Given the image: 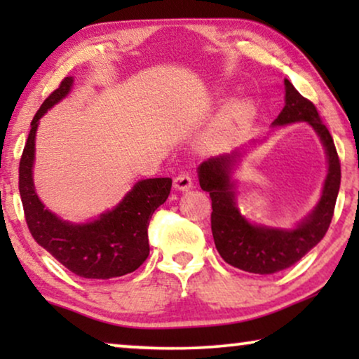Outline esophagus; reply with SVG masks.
Returning a JSON list of instances; mask_svg holds the SVG:
<instances>
[{"instance_id": "obj_1", "label": "esophagus", "mask_w": 359, "mask_h": 359, "mask_svg": "<svg viewBox=\"0 0 359 359\" xmlns=\"http://www.w3.org/2000/svg\"><path fill=\"white\" fill-rule=\"evenodd\" d=\"M194 181H193V176H191L189 173H186V171H183V173L176 175L175 176V188L180 189V191H188L193 188Z\"/></svg>"}]
</instances>
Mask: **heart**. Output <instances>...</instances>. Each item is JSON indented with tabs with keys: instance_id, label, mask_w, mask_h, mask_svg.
Segmentation results:
<instances>
[{
	"instance_id": "heart-1",
	"label": "heart",
	"mask_w": 359,
	"mask_h": 359,
	"mask_svg": "<svg viewBox=\"0 0 359 359\" xmlns=\"http://www.w3.org/2000/svg\"><path fill=\"white\" fill-rule=\"evenodd\" d=\"M253 114L252 106L248 102H235L225 111L222 117V127L225 130H235L238 126L245 124V122L250 121V117Z\"/></svg>"
}]
</instances>
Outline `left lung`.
<instances>
[{
  "label": "left lung",
  "instance_id": "8db88e82",
  "mask_svg": "<svg viewBox=\"0 0 359 359\" xmlns=\"http://www.w3.org/2000/svg\"><path fill=\"white\" fill-rule=\"evenodd\" d=\"M284 85H286V106L274 121V126L301 121L309 122L320 137L328 156V175L320 203L297 229L278 230L258 227L248 224L242 217L235 205L232 184H230V170L238 158L237 151H233L232 155L209 158L199 166V184L204 191H208L212 201L210 229H212L215 248L225 263L255 274H273L292 266L325 237L335 210L341 181L340 158L330 132L322 122L317 107L312 101L304 97L291 81L284 80Z\"/></svg>",
  "mask_w": 359,
  "mask_h": 359
}]
</instances>
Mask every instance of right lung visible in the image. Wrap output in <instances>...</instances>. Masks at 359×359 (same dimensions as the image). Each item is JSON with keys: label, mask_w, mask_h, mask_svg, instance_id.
Wrapping results in <instances>:
<instances>
[{"label": "right lung", "mask_w": 359, "mask_h": 359, "mask_svg": "<svg viewBox=\"0 0 359 359\" xmlns=\"http://www.w3.org/2000/svg\"><path fill=\"white\" fill-rule=\"evenodd\" d=\"M65 76L52 91L31 122L27 142L19 161V194L24 217L34 240L76 276L109 279L135 271L149 257V224L158 205L168 199L171 178L142 180L116 209L95 222L73 225L43 209L32 183L34 140L39 119L70 91Z\"/></svg>", "instance_id": "right-lung-1"}]
</instances>
